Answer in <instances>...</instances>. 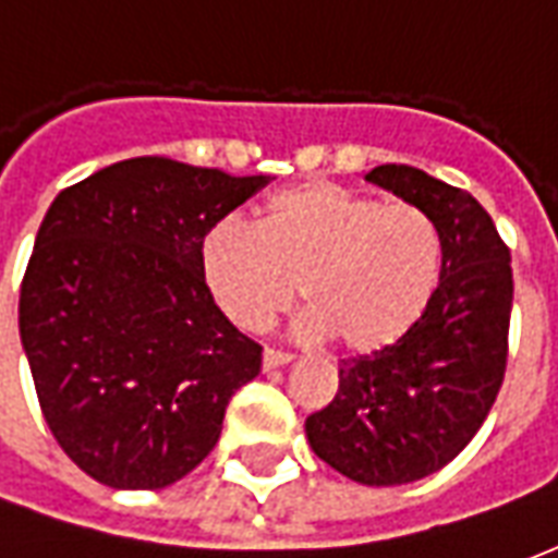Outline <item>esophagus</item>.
I'll list each match as a JSON object with an SVG mask.
<instances>
[{
	"label": "esophagus",
	"instance_id": "34e87169",
	"mask_svg": "<svg viewBox=\"0 0 558 558\" xmlns=\"http://www.w3.org/2000/svg\"><path fill=\"white\" fill-rule=\"evenodd\" d=\"M290 362H292L290 352H278V350L263 352V371H275V367H283V364H290Z\"/></svg>",
	"mask_w": 558,
	"mask_h": 558
}]
</instances>
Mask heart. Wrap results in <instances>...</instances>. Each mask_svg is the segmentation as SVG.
<instances>
[{"mask_svg": "<svg viewBox=\"0 0 558 558\" xmlns=\"http://www.w3.org/2000/svg\"><path fill=\"white\" fill-rule=\"evenodd\" d=\"M203 287L232 326L263 331L299 299L302 335L376 355L410 335L442 278V235L427 211L331 179L275 191L256 230L211 223L196 247Z\"/></svg>", "mask_w": 558, "mask_h": 558, "instance_id": "obj_1", "label": "heart"}]
</instances>
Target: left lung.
<instances>
[{
    "instance_id": "obj_1",
    "label": "left lung",
    "mask_w": 558,
    "mask_h": 558,
    "mask_svg": "<svg viewBox=\"0 0 558 558\" xmlns=\"http://www.w3.org/2000/svg\"><path fill=\"white\" fill-rule=\"evenodd\" d=\"M367 182L430 215L442 278L407 338L340 364L338 395L304 433L340 475L391 487L451 463L487 418L508 364L514 278L511 251L472 194L407 163H383Z\"/></svg>"
}]
</instances>
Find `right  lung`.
Returning a JSON list of instances; mask_svg holds the SVG:
<instances>
[{
	"label": "right lung",
	"instance_id": "add662e5",
	"mask_svg": "<svg viewBox=\"0 0 558 558\" xmlns=\"http://www.w3.org/2000/svg\"><path fill=\"white\" fill-rule=\"evenodd\" d=\"M268 175L128 158L47 208L20 287V340L44 421L86 475L160 490L215 448L230 398L259 374L203 287V232Z\"/></svg>",
	"mask_w": 558,
	"mask_h": 558
}]
</instances>
